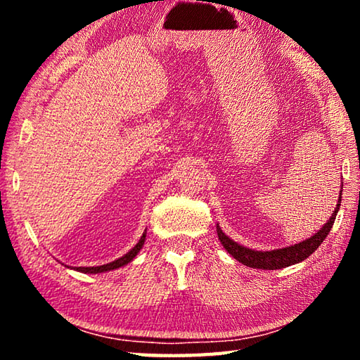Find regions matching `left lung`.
<instances>
[{
	"label": "left lung",
	"instance_id": "obj_1",
	"mask_svg": "<svg viewBox=\"0 0 360 360\" xmlns=\"http://www.w3.org/2000/svg\"><path fill=\"white\" fill-rule=\"evenodd\" d=\"M341 187H343V181H341ZM340 205H341V191H340L337 208H335V211L332 212L330 219L322 225V229L318 230V233L309 236V238H307L304 241H300L298 245H292L283 249H273V251H255V249L245 248L238 245L236 241L230 240L229 236L221 230V227H219V224L216 225L217 236H219V241H221L222 246L225 248V251L231 254V257L233 259L241 262L243 265L251 266V268H260V270H278V268L290 266L304 260L321 246V243L326 240V236L332 229L335 217H337V212L340 210Z\"/></svg>",
	"mask_w": 360,
	"mask_h": 360
}]
</instances>
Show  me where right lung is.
<instances>
[{"label":"right lung","instance_id":"1","mask_svg":"<svg viewBox=\"0 0 360 360\" xmlns=\"http://www.w3.org/2000/svg\"><path fill=\"white\" fill-rule=\"evenodd\" d=\"M146 241V230L141 238H139V241L136 243L135 246H133L129 252H127L125 255H122V257H119L117 260L114 262H109V264L106 265H100V266H75V270L81 271V273H90V275H96V273H105V271H111V270H115V268H120L124 266L127 264H130V262L136 257L138 252L141 251V248L144 245ZM70 268V266H68ZM72 270V268H71Z\"/></svg>","mask_w":360,"mask_h":360}]
</instances>
